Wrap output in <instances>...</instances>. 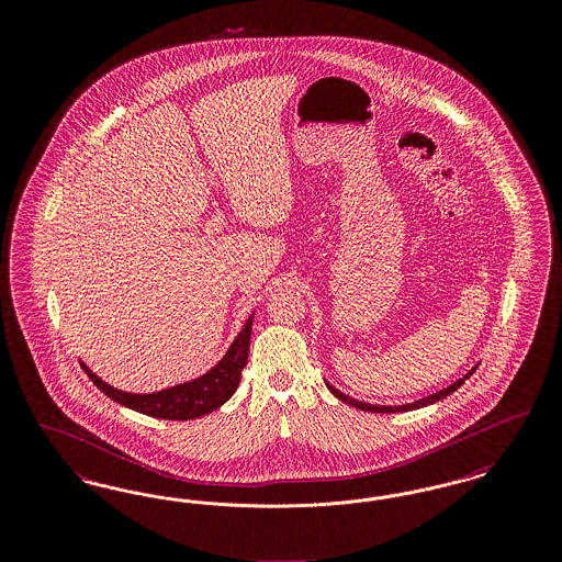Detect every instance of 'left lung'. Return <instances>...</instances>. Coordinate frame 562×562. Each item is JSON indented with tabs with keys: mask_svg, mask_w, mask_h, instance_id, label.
<instances>
[{
	"mask_svg": "<svg viewBox=\"0 0 562 562\" xmlns=\"http://www.w3.org/2000/svg\"><path fill=\"white\" fill-rule=\"evenodd\" d=\"M474 371H476V369H472V371L465 374L463 379L454 381L453 385H449V387H445V390H440V392L431 394V396H428V398H422V401L413 402V404H402V406H379V404H369V402H360L356 401V398H349V396H346L344 392L335 390V387H333V385H328V383H326V387L333 392V396H337L339 401L346 402V404L353 406V408H360V411H369V413H404V411L424 408V406H428V404H434V402L442 401V398L451 396L454 390H457V387H461V385H463V381H465L470 374L474 373Z\"/></svg>",
	"mask_w": 562,
	"mask_h": 562,
	"instance_id": "left-lung-1",
	"label": "left lung"
}]
</instances>
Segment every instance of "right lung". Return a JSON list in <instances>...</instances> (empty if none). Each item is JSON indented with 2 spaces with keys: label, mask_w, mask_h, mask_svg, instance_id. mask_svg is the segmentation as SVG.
I'll return each instance as SVG.
<instances>
[{
  "label": "right lung",
  "mask_w": 562,
  "mask_h": 562,
  "mask_svg": "<svg viewBox=\"0 0 562 562\" xmlns=\"http://www.w3.org/2000/svg\"><path fill=\"white\" fill-rule=\"evenodd\" d=\"M250 330H252V316L241 326L240 335L227 349L223 360L211 371L193 381L161 390L156 394H128L108 385L103 379L92 373L83 362L81 369L90 376V381L108 394L111 401L120 402L143 415L156 419H170V422H188L198 419L206 413H213L221 404L229 401L240 385L241 371L248 360V346H250Z\"/></svg>",
  "instance_id": "add662e5"
}]
</instances>
